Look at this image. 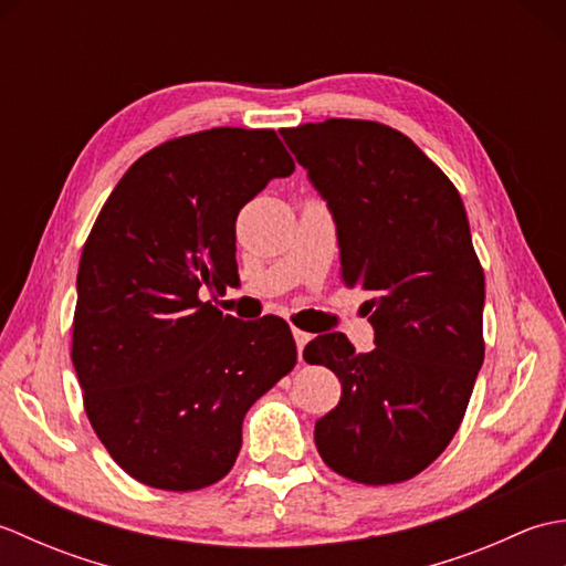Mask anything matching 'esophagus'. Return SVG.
Returning a JSON list of instances; mask_svg holds the SVG:
<instances>
[{
    "instance_id": "34e87169",
    "label": "esophagus",
    "mask_w": 566,
    "mask_h": 566,
    "mask_svg": "<svg viewBox=\"0 0 566 566\" xmlns=\"http://www.w3.org/2000/svg\"><path fill=\"white\" fill-rule=\"evenodd\" d=\"M292 335H294V340H296V353H298V359H302V355H304V347H306V343L311 340V335H308V333H304V331H298V328H292Z\"/></svg>"
}]
</instances>
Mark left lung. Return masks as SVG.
<instances>
[{"label": "left lung", "instance_id": "left-lung-1", "mask_svg": "<svg viewBox=\"0 0 566 566\" xmlns=\"http://www.w3.org/2000/svg\"><path fill=\"white\" fill-rule=\"evenodd\" d=\"M338 228L340 274L369 292L375 350L343 333L304 350L343 384L316 420L318 454L359 484H396L438 460L484 363V270L460 191L401 130L357 118L282 128Z\"/></svg>", "mask_w": 566, "mask_h": 566}]
</instances>
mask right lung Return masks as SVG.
<instances>
[{
  "instance_id": "add662e5",
  "label": "right lung",
  "mask_w": 566,
  "mask_h": 566,
  "mask_svg": "<svg viewBox=\"0 0 566 566\" xmlns=\"http://www.w3.org/2000/svg\"><path fill=\"white\" fill-rule=\"evenodd\" d=\"M294 172L272 128H211L128 167L84 243L72 321L84 411L140 484L197 491L223 479L243 418L296 365L290 326L201 302L235 280V219Z\"/></svg>"
}]
</instances>
